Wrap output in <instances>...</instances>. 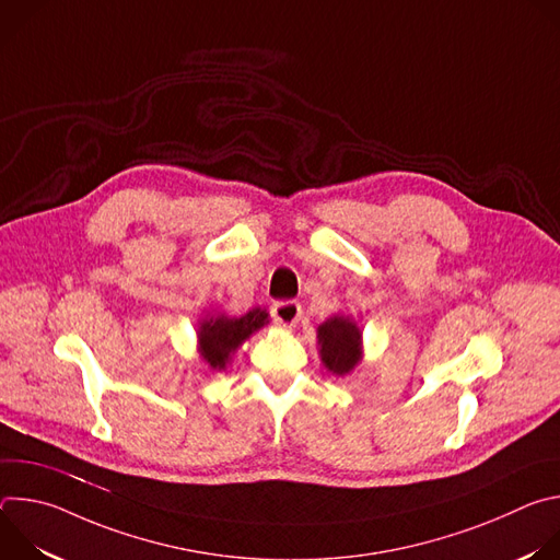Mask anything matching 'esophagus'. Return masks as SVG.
I'll use <instances>...</instances> for the list:
<instances>
[{"instance_id":"obj_1","label":"esophagus","mask_w":560,"mask_h":560,"mask_svg":"<svg viewBox=\"0 0 560 560\" xmlns=\"http://www.w3.org/2000/svg\"><path fill=\"white\" fill-rule=\"evenodd\" d=\"M275 322L283 328H294L301 318V305L296 301H277L272 305Z\"/></svg>"}]
</instances>
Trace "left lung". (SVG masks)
Returning a JSON list of instances; mask_svg holds the SVG:
<instances>
[{"mask_svg": "<svg viewBox=\"0 0 560 560\" xmlns=\"http://www.w3.org/2000/svg\"><path fill=\"white\" fill-rule=\"evenodd\" d=\"M316 343L324 365L337 376L350 374L363 357L361 330L346 314H335L318 326Z\"/></svg>", "mask_w": 560, "mask_h": 560, "instance_id": "8db88e82", "label": "left lung"}]
</instances>
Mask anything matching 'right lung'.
<instances>
[{
  "label": "right lung",
  "mask_w": 560,
  "mask_h": 560,
  "mask_svg": "<svg viewBox=\"0 0 560 560\" xmlns=\"http://www.w3.org/2000/svg\"><path fill=\"white\" fill-rule=\"evenodd\" d=\"M270 322L268 312L253 307L244 316H206L199 324V354L212 370H225L230 357L250 335L261 330Z\"/></svg>",
  "instance_id": "add662e5"
}]
</instances>
